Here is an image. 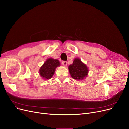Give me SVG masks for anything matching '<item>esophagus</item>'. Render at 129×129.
<instances>
[{
	"label": "esophagus",
	"mask_w": 129,
	"mask_h": 129,
	"mask_svg": "<svg viewBox=\"0 0 129 129\" xmlns=\"http://www.w3.org/2000/svg\"><path fill=\"white\" fill-rule=\"evenodd\" d=\"M62 64H63V66H66L67 65V62H66V61H63V62H62Z\"/></svg>",
	"instance_id": "1"
}]
</instances>
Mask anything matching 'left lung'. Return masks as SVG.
Wrapping results in <instances>:
<instances>
[{"label":"left lung","instance_id":"obj_1","mask_svg":"<svg viewBox=\"0 0 129 129\" xmlns=\"http://www.w3.org/2000/svg\"><path fill=\"white\" fill-rule=\"evenodd\" d=\"M69 72L73 79L83 80L87 77L89 70L86 65L84 64L79 58H75L73 64L69 66Z\"/></svg>","mask_w":129,"mask_h":129}]
</instances>
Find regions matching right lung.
Wrapping results in <instances>:
<instances>
[{
    "label": "right lung",
    "instance_id": "1",
    "mask_svg": "<svg viewBox=\"0 0 129 129\" xmlns=\"http://www.w3.org/2000/svg\"><path fill=\"white\" fill-rule=\"evenodd\" d=\"M60 66L59 61L57 59L48 58L40 67V75L43 79H49L52 77L55 73V69Z\"/></svg>",
    "mask_w": 129,
    "mask_h": 129
}]
</instances>
